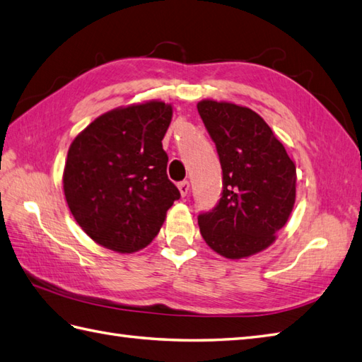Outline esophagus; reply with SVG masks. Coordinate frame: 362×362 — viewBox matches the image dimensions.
<instances>
[{
    "mask_svg": "<svg viewBox=\"0 0 362 362\" xmlns=\"http://www.w3.org/2000/svg\"><path fill=\"white\" fill-rule=\"evenodd\" d=\"M178 189L181 192L182 197H186L189 194V181H181L178 182Z\"/></svg>",
    "mask_w": 362,
    "mask_h": 362,
    "instance_id": "esophagus-1",
    "label": "esophagus"
}]
</instances>
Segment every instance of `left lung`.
Instances as JSON below:
<instances>
[{
    "label": "left lung",
    "mask_w": 362,
    "mask_h": 362,
    "mask_svg": "<svg viewBox=\"0 0 362 362\" xmlns=\"http://www.w3.org/2000/svg\"><path fill=\"white\" fill-rule=\"evenodd\" d=\"M198 114L217 146L223 192L198 216L204 242L228 259L262 252L276 239L295 204L297 168L259 114L228 101L202 100Z\"/></svg>",
    "instance_id": "1"
}]
</instances>
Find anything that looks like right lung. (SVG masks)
<instances>
[{"label": "right lung", "mask_w": 362, "mask_h": 362, "mask_svg": "<svg viewBox=\"0 0 362 362\" xmlns=\"http://www.w3.org/2000/svg\"><path fill=\"white\" fill-rule=\"evenodd\" d=\"M173 107L151 100L95 119L73 140L64 194L83 231L101 247L134 253L156 238L181 197L167 176L162 139Z\"/></svg>", "instance_id": "obj_1"}]
</instances>
